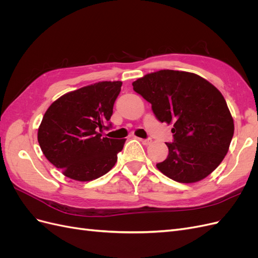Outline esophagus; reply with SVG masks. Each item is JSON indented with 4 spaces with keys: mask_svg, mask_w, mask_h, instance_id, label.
<instances>
[{
    "mask_svg": "<svg viewBox=\"0 0 258 258\" xmlns=\"http://www.w3.org/2000/svg\"><path fill=\"white\" fill-rule=\"evenodd\" d=\"M140 142H142L144 145H148L152 142V139L148 138V139H139Z\"/></svg>",
    "mask_w": 258,
    "mask_h": 258,
    "instance_id": "34e87169",
    "label": "esophagus"
}]
</instances>
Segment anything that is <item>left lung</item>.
<instances>
[{"label":"left lung","instance_id":"1","mask_svg":"<svg viewBox=\"0 0 258 258\" xmlns=\"http://www.w3.org/2000/svg\"><path fill=\"white\" fill-rule=\"evenodd\" d=\"M152 104L159 121L173 123L161 173L178 183H196L220 166L233 137V119L216 87L201 76L174 70L146 74L132 83Z\"/></svg>","mask_w":258,"mask_h":258}]
</instances>
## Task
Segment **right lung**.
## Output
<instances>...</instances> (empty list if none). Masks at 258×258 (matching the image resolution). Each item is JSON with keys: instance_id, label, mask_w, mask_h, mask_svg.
Listing matches in <instances>:
<instances>
[{"instance_id": "add662e5", "label": "right lung", "mask_w": 258, "mask_h": 258, "mask_svg": "<svg viewBox=\"0 0 258 258\" xmlns=\"http://www.w3.org/2000/svg\"><path fill=\"white\" fill-rule=\"evenodd\" d=\"M121 85L99 82L68 92L44 114L38 143L45 157L67 177L92 181L115 166L126 139H110L102 132L112 126L113 106Z\"/></svg>"}]
</instances>
